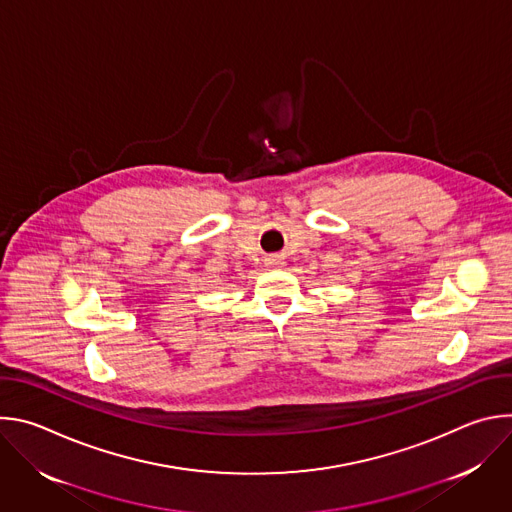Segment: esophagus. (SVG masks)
<instances>
[{
  "label": "esophagus",
  "mask_w": 512,
  "mask_h": 512,
  "mask_svg": "<svg viewBox=\"0 0 512 512\" xmlns=\"http://www.w3.org/2000/svg\"><path fill=\"white\" fill-rule=\"evenodd\" d=\"M267 263H269V265H281L283 261H281V257H277V255H275V257H269V259H267Z\"/></svg>",
  "instance_id": "obj_1"
}]
</instances>
